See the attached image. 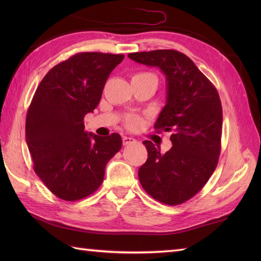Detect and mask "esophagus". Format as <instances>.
<instances>
[{
  "instance_id": "1",
  "label": "esophagus",
  "mask_w": 261,
  "mask_h": 261,
  "mask_svg": "<svg viewBox=\"0 0 261 261\" xmlns=\"http://www.w3.org/2000/svg\"><path fill=\"white\" fill-rule=\"evenodd\" d=\"M122 140H123L124 146L130 145V143H136L137 142V140L134 139V138H131V137H123V138H122Z\"/></svg>"
}]
</instances>
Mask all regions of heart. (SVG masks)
Listing matches in <instances>:
<instances>
[{"label": "heart", "instance_id": "1", "mask_svg": "<svg viewBox=\"0 0 261 261\" xmlns=\"http://www.w3.org/2000/svg\"><path fill=\"white\" fill-rule=\"evenodd\" d=\"M135 76H152V77H156L153 74L151 73H139V74H136ZM157 79V77H156ZM126 125L130 127V129H138V127H140L141 125V119L139 118V116H136V115H132V116H129L126 120Z\"/></svg>", "mask_w": 261, "mask_h": 261}]
</instances>
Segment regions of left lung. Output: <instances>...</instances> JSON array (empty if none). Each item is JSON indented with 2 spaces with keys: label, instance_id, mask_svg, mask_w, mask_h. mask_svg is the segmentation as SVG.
<instances>
[{
  "label": "left lung",
  "instance_id": "1",
  "mask_svg": "<svg viewBox=\"0 0 261 261\" xmlns=\"http://www.w3.org/2000/svg\"><path fill=\"white\" fill-rule=\"evenodd\" d=\"M127 57L165 74L167 103L154 129L173 132V147L166 153L151 141H143L148 159L138 171L140 184L157 201L179 205L202 190L218 166L223 118L219 93L182 53L159 49Z\"/></svg>",
  "mask_w": 261,
  "mask_h": 261
}]
</instances>
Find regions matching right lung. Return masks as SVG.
Masks as SVG:
<instances>
[{"label":"right lung","instance_id":"1","mask_svg":"<svg viewBox=\"0 0 261 261\" xmlns=\"http://www.w3.org/2000/svg\"><path fill=\"white\" fill-rule=\"evenodd\" d=\"M123 55L79 53L48 71L37 87L25 119L33 169L54 195L79 201L101 186L105 166L122 148L120 135L84 131V116L97 108Z\"/></svg>","mask_w":261,"mask_h":261}]
</instances>
